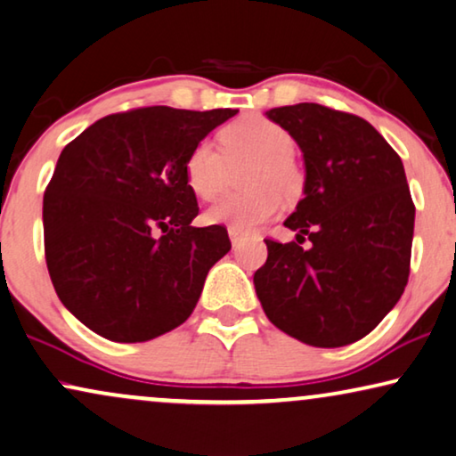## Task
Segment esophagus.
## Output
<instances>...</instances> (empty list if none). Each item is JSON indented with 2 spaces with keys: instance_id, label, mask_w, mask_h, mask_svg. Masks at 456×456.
Instances as JSON below:
<instances>
[{
  "instance_id": "1",
  "label": "esophagus",
  "mask_w": 456,
  "mask_h": 456,
  "mask_svg": "<svg viewBox=\"0 0 456 456\" xmlns=\"http://www.w3.org/2000/svg\"><path fill=\"white\" fill-rule=\"evenodd\" d=\"M229 240H231V243H233V246H237V243H240V241L243 240V233H241L240 229L229 227Z\"/></svg>"
}]
</instances>
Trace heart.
Wrapping results in <instances>:
<instances>
[{
    "instance_id": "heart-1",
    "label": "heart",
    "mask_w": 456,
    "mask_h": 456,
    "mask_svg": "<svg viewBox=\"0 0 456 456\" xmlns=\"http://www.w3.org/2000/svg\"><path fill=\"white\" fill-rule=\"evenodd\" d=\"M219 146L200 140L185 157V179L202 200H213L225 185L231 167L248 163L241 173L240 194L221 198L204 215L210 225L252 231L271 221L279 210V196L287 202L304 194L305 173L295 159L291 132L277 121L248 115L219 132Z\"/></svg>"
}]
</instances>
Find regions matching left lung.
Here are the masks:
<instances>
[{
    "label": "left lung",
    "instance_id": "obj_1",
    "mask_svg": "<svg viewBox=\"0 0 456 456\" xmlns=\"http://www.w3.org/2000/svg\"><path fill=\"white\" fill-rule=\"evenodd\" d=\"M266 115L304 152L305 188L285 221L297 241L265 240L256 293L289 337L345 347L374 330L407 287L415 204L405 169L380 132L354 113L299 102Z\"/></svg>",
    "mask_w": 456,
    "mask_h": 456
}]
</instances>
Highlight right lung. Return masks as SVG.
I'll list each match as a JSON object with an SVG mask.
<instances>
[{
	"label": "right lung",
	"mask_w": 456,
	"mask_h": 456,
	"mask_svg": "<svg viewBox=\"0 0 456 456\" xmlns=\"http://www.w3.org/2000/svg\"><path fill=\"white\" fill-rule=\"evenodd\" d=\"M237 109L140 107L107 115L57 159L43 196L45 260L61 304L93 332L142 343L190 318L223 225L191 227V146Z\"/></svg>",
	"instance_id": "right-lung-1"
}]
</instances>
